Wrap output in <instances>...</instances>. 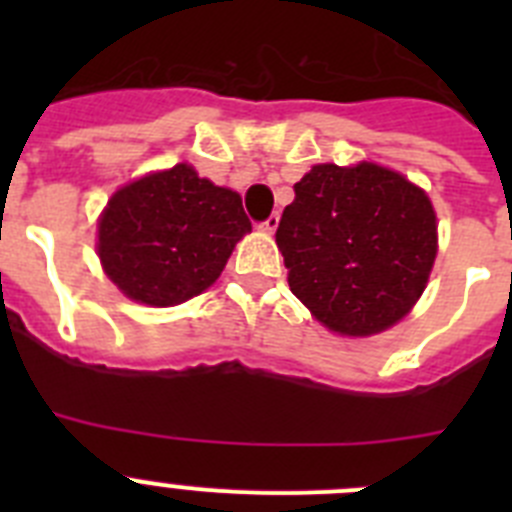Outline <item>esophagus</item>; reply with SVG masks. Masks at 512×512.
<instances>
[{
  "label": "esophagus",
  "instance_id": "esophagus-1",
  "mask_svg": "<svg viewBox=\"0 0 512 512\" xmlns=\"http://www.w3.org/2000/svg\"><path fill=\"white\" fill-rule=\"evenodd\" d=\"M259 228L264 230V233H274V230L279 228V215H277V212H274V215L266 217V220H264V223L259 225Z\"/></svg>",
  "mask_w": 512,
  "mask_h": 512
}]
</instances>
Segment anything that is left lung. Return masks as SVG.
Instances as JSON below:
<instances>
[{"label": "left lung", "instance_id": "1", "mask_svg": "<svg viewBox=\"0 0 512 512\" xmlns=\"http://www.w3.org/2000/svg\"><path fill=\"white\" fill-rule=\"evenodd\" d=\"M428 194L361 161L318 164L295 184L277 246L292 295L341 336L392 328L423 295L438 251Z\"/></svg>", "mask_w": 512, "mask_h": 512}]
</instances>
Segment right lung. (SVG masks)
Here are the masks:
<instances>
[{
	"instance_id": "right-lung-1",
	"label": "right lung",
	"mask_w": 512,
	"mask_h": 512,
	"mask_svg": "<svg viewBox=\"0 0 512 512\" xmlns=\"http://www.w3.org/2000/svg\"><path fill=\"white\" fill-rule=\"evenodd\" d=\"M248 230L241 194L176 164L112 194L99 217L97 253L122 295L169 307L215 284Z\"/></svg>"
}]
</instances>
